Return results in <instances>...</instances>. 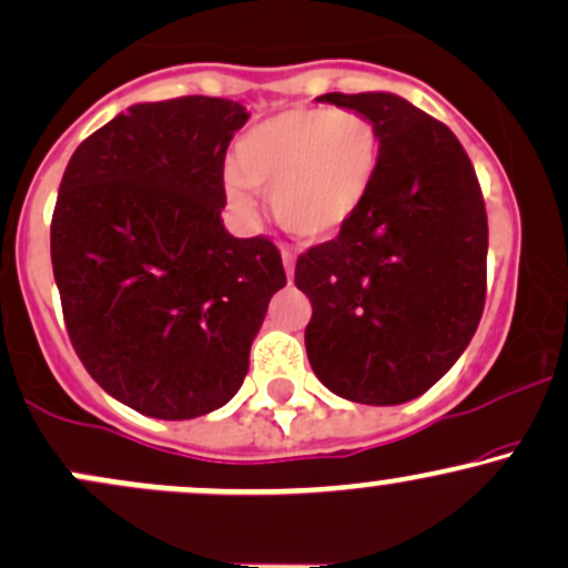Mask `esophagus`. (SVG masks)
Segmentation results:
<instances>
[{"label":"esophagus","instance_id":"esophagus-1","mask_svg":"<svg viewBox=\"0 0 568 568\" xmlns=\"http://www.w3.org/2000/svg\"><path fill=\"white\" fill-rule=\"evenodd\" d=\"M283 264H285V275H288V280H293V272H296V258H293V253L283 251Z\"/></svg>","mask_w":568,"mask_h":568}]
</instances>
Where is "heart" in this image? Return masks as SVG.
I'll return each mask as SVG.
<instances>
[{"instance_id": "1", "label": "heart", "mask_w": 568, "mask_h": 568, "mask_svg": "<svg viewBox=\"0 0 568 568\" xmlns=\"http://www.w3.org/2000/svg\"><path fill=\"white\" fill-rule=\"evenodd\" d=\"M382 130L361 112L334 106L285 109L253 125L234 146L224 197L234 213L256 211L251 189L272 192V213L285 232L310 243L336 237L374 189Z\"/></svg>"}]
</instances>
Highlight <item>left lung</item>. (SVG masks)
<instances>
[{
    "label": "left lung",
    "mask_w": 568,
    "mask_h": 568,
    "mask_svg": "<svg viewBox=\"0 0 568 568\" xmlns=\"http://www.w3.org/2000/svg\"><path fill=\"white\" fill-rule=\"evenodd\" d=\"M317 101L371 116L382 162L357 216L296 262V288L312 302L306 355L338 397L397 406L459 361L484 315V194L452 130L406 98Z\"/></svg>",
    "instance_id": "8db88e82"
}]
</instances>
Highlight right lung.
Listing matches in <instances>:
<instances>
[{
    "label": "right lung",
    "mask_w": 568,
    "mask_h": 568,
    "mask_svg": "<svg viewBox=\"0 0 568 568\" xmlns=\"http://www.w3.org/2000/svg\"><path fill=\"white\" fill-rule=\"evenodd\" d=\"M226 98L135 103L71 154L50 224L63 321L88 374L154 419L230 403L270 298L266 237L224 230V158L247 122Z\"/></svg>",
    "instance_id": "right-lung-1"
}]
</instances>
